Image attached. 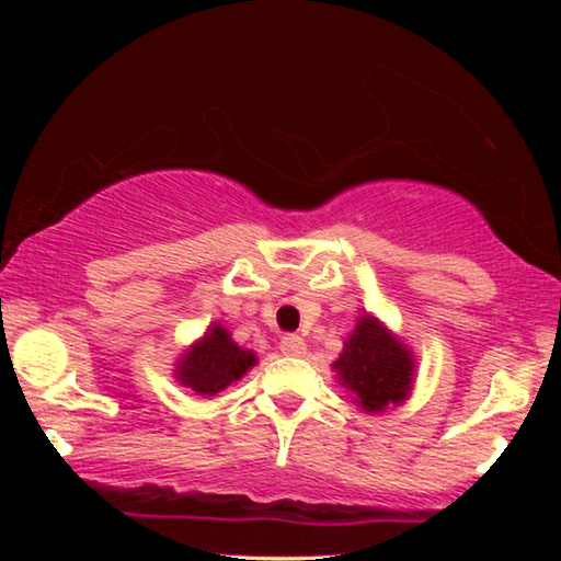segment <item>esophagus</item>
I'll list each match as a JSON object with an SVG mask.
<instances>
[{
	"mask_svg": "<svg viewBox=\"0 0 561 561\" xmlns=\"http://www.w3.org/2000/svg\"><path fill=\"white\" fill-rule=\"evenodd\" d=\"M279 348L284 356H301L304 351H307V341H304L299 334H287L282 336Z\"/></svg>",
	"mask_w": 561,
	"mask_h": 561,
	"instance_id": "obj_1",
	"label": "esophagus"
}]
</instances>
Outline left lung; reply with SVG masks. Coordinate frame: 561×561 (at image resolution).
I'll return each instance as SVG.
<instances>
[{
    "instance_id": "1",
    "label": "left lung",
    "mask_w": 561,
    "mask_h": 561,
    "mask_svg": "<svg viewBox=\"0 0 561 561\" xmlns=\"http://www.w3.org/2000/svg\"><path fill=\"white\" fill-rule=\"evenodd\" d=\"M334 368L344 386L356 393V403L368 413H378L408 396L413 358L376 319L360 317Z\"/></svg>"
}]
</instances>
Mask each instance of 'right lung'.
<instances>
[{
    "mask_svg": "<svg viewBox=\"0 0 561 561\" xmlns=\"http://www.w3.org/2000/svg\"><path fill=\"white\" fill-rule=\"evenodd\" d=\"M257 364L252 351H244L230 339V331L215 324L207 336L187 351L178 366V381L195 393L215 396L240 381L247 368Z\"/></svg>",
    "mask_w": 561,
    "mask_h": 561,
    "instance_id": "right-lung-1",
    "label": "right lung"
}]
</instances>
